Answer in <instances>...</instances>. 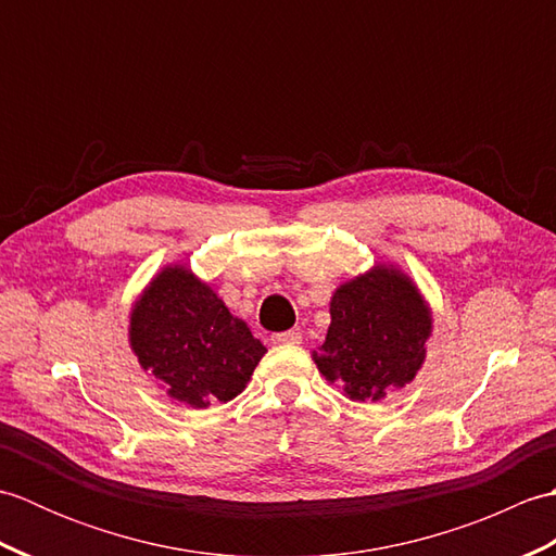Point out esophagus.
Here are the masks:
<instances>
[{
	"mask_svg": "<svg viewBox=\"0 0 556 556\" xmlns=\"http://www.w3.org/2000/svg\"><path fill=\"white\" fill-rule=\"evenodd\" d=\"M303 337L299 329H289V332H279V334H271V344H287V346H296L301 344Z\"/></svg>",
	"mask_w": 556,
	"mask_h": 556,
	"instance_id": "esophagus-1",
	"label": "esophagus"
}]
</instances>
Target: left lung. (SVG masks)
<instances>
[{"label":"left lung","instance_id":"obj_1","mask_svg":"<svg viewBox=\"0 0 556 556\" xmlns=\"http://www.w3.org/2000/svg\"><path fill=\"white\" fill-rule=\"evenodd\" d=\"M329 315L325 344L313 351V361L351 401H380L422 368L432 311L396 265L380 263L344 281L332 293Z\"/></svg>","mask_w":556,"mask_h":556}]
</instances>
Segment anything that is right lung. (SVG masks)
Wrapping results in <instances>:
<instances>
[{"label":"right lung","mask_w":556,"mask_h":556,"mask_svg":"<svg viewBox=\"0 0 556 556\" xmlns=\"http://www.w3.org/2000/svg\"><path fill=\"white\" fill-rule=\"evenodd\" d=\"M128 344L167 396L191 408L239 396L267 349L191 267H162L140 291Z\"/></svg>","instance_id":"right-lung-1"}]
</instances>
